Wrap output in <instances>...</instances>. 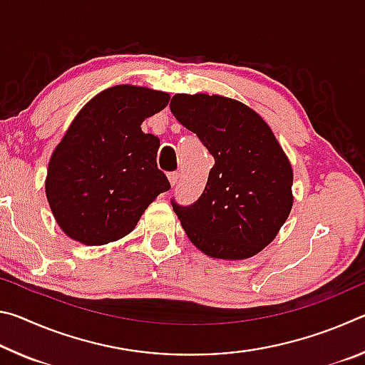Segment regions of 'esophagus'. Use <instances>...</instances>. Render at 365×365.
Listing matches in <instances>:
<instances>
[{
	"label": "esophagus",
	"instance_id": "1",
	"mask_svg": "<svg viewBox=\"0 0 365 365\" xmlns=\"http://www.w3.org/2000/svg\"><path fill=\"white\" fill-rule=\"evenodd\" d=\"M168 177H169V182L172 187H175V185L178 183V178H180V174H178V172H170Z\"/></svg>",
	"mask_w": 365,
	"mask_h": 365
}]
</instances>
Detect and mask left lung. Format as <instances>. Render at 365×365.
I'll use <instances>...</instances> for the list:
<instances>
[{
	"instance_id": "obj_1",
	"label": "left lung",
	"mask_w": 365,
	"mask_h": 365,
	"mask_svg": "<svg viewBox=\"0 0 365 365\" xmlns=\"http://www.w3.org/2000/svg\"><path fill=\"white\" fill-rule=\"evenodd\" d=\"M175 119L214 156L206 188L191 206L172 207L197 250L215 259H248L262 251L293 206V169L256 110L219 95L178 93Z\"/></svg>"
}]
</instances>
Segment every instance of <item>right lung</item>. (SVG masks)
<instances>
[{
    "label": "right lung",
    "instance_id": "obj_1",
    "mask_svg": "<svg viewBox=\"0 0 365 365\" xmlns=\"http://www.w3.org/2000/svg\"><path fill=\"white\" fill-rule=\"evenodd\" d=\"M169 100L165 91L115 85L80 109L53 151L45 182L67 237L86 246L117 242L170 188L156 164L159 138L141 130Z\"/></svg>",
    "mask_w": 365,
    "mask_h": 365
}]
</instances>
